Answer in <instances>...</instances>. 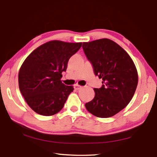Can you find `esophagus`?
<instances>
[{
    "mask_svg": "<svg viewBox=\"0 0 157 157\" xmlns=\"http://www.w3.org/2000/svg\"><path fill=\"white\" fill-rule=\"evenodd\" d=\"M74 88H75V89L78 90V89H82V85H78V84H75V85H74Z\"/></svg>",
    "mask_w": 157,
    "mask_h": 157,
    "instance_id": "1",
    "label": "esophagus"
}]
</instances>
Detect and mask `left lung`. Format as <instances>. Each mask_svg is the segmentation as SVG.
<instances>
[{
	"label": "left lung",
	"instance_id": "8db88e82",
	"mask_svg": "<svg viewBox=\"0 0 157 157\" xmlns=\"http://www.w3.org/2000/svg\"><path fill=\"white\" fill-rule=\"evenodd\" d=\"M82 47L103 83L101 88L94 89L95 96L85 104L86 109L96 117H112L132 100L138 85L137 69L127 52L112 40L83 42Z\"/></svg>",
	"mask_w": 157,
	"mask_h": 157
}]
</instances>
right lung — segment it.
<instances>
[{
	"label": "right lung",
	"instance_id": "add662e5",
	"mask_svg": "<svg viewBox=\"0 0 157 157\" xmlns=\"http://www.w3.org/2000/svg\"><path fill=\"white\" fill-rule=\"evenodd\" d=\"M82 45L52 40L40 45L24 60L19 71V88L34 112L51 116L63 109L74 87L61 82L62 72Z\"/></svg>",
	"mask_w": 157,
	"mask_h": 157
}]
</instances>
